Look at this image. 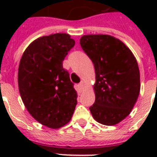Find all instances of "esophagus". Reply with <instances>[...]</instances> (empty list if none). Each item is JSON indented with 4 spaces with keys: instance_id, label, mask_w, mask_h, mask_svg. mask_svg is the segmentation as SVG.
<instances>
[{
    "instance_id": "obj_1",
    "label": "esophagus",
    "mask_w": 157,
    "mask_h": 157,
    "mask_svg": "<svg viewBox=\"0 0 157 157\" xmlns=\"http://www.w3.org/2000/svg\"><path fill=\"white\" fill-rule=\"evenodd\" d=\"M80 86L82 87V88L85 87V82H84V81H82V82H80Z\"/></svg>"
}]
</instances>
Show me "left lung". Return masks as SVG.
Wrapping results in <instances>:
<instances>
[{"mask_svg":"<svg viewBox=\"0 0 157 157\" xmlns=\"http://www.w3.org/2000/svg\"><path fill=\"white\" fill-rule=\"evenodd\" d=\"M80 44L95 68V102L90 111L96 121L115 125L130 113L140 91V70L131 50L108 34H87Z\"/></svg>","mask_w":157,"mask_h":157,"instance_id":"1","label":"left lung"}]
</instances>
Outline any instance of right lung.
Segmentation results:
<instances>
[{
    "mask_svg": "<svg viewBox=\"0 0 157 157\" xmlns=\"http://www.w3.org/2000/svg\"><path fill=\"white\" fill-rule=\"evenodd\" d=\"M75 40L67 33L43 36L23 52L18 67V88L33 118L50 128L71 121L77 92L62 62Z\"/></svg>",
    "mask_w": 157,
    "mask_h": 157,
    "instance_id": "right-lung-1",
    "label": "right lung"
}]
</instances>
